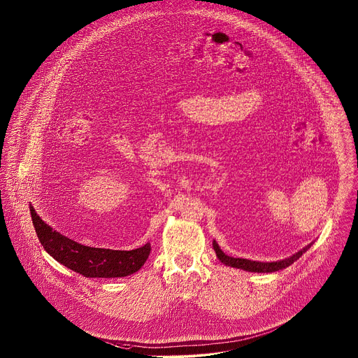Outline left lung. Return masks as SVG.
<instances>
[{
  "label": "left lung",
  "mask_w": 358,
  "mask_h": 358,
  "mask_svg": "<svg viewBox=\"0 0 358 358\" xmlns=\"http://www.w3.org/2000/svg\"><path fill=\"white\" fill-rule=\"evenodd\" d=\"M313 243L307 245L306 248H303L301 250H299L297 253H294L293 256L284 259V260H278V262H271V263H266V262H255V260H248V259H241V257H231L227 256L218 246V243L213 241V249L215 250L217 259L229 267L234 268H241L245 271H250V273H275L280 270H284L286 267H289L290 264H293L299 257H301L303 253H306Z\"/></svg>",
  "instance_id": "1"
}]
</instances>
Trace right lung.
<instances>
[{
	"label": "right lung",
	"mask_w": 358,
	"mask_h": 358,
	"mask_svg": "<svg viewBox=\"0 0 358 358\" xmlns=\"http://www.w3.org/2000/svg\"><path fill=\"white\" fill-rule=\"evenodd\" d=\"M33 225L45 249L58 263L87 278H123L137 273L150 253V245L134 250H112L77 243L54 231L30 208Z\"/></svg>",
	"instance_id": "1"
}]
</instances>
